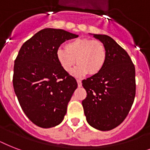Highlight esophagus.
Wrapping results in <instances>:
<instances>
[{
    "label": "esophagus",
    "instance_id": "1",
    "mask_svg": "<svg viewBox=\"0 0 150 150\" xmlns=\"http://www.w3.org/2000/svg\"><path fill=\"white\" fill-rule=\"evenodd\" d=\"M77 83H78V86L81 87L82 86V81L80 79H77Z\"/></svg>",
    "mask_w": 150,
    "mask_h": 150
}]
</instances>
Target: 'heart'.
Segmentation results:
<instances>
[{
	"label": "heart",
	"mask_w": 150,
	"mask_h": 150,
	"mask_svg": "<svg viewBox=\"0 0 150 150\" xmlns=\"http://www.w3.org/2000/svg\"><path fill=\"white\" fill-rule=\"evenodd\" d=\"M107 49L99 40L88 38L75 39L68 42L64 49H58L57 59L64 71L70 72L79 64L74 75L81 77L89 72L96 75L101 71L107 61Z\"/></svg>",
	"instance_id": "1"
}]
</instances>
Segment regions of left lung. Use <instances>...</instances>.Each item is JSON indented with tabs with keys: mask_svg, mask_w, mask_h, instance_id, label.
I'll list each match as a JSON object with an SVG mask.
<instances>
[{
	"mask_svg": "<svg viewBox=\"0 0 150 150\" xmlns=\"http://www.w3.org/2000/svg\"><path fill=\"white\" fill-rule=\"evenodd\" d=\"M103 43L107 57L101 71L82 80L87 96L82 100L87 122L100 131L121 125L135 96V68L128 53L107 35L93 34Z\"/></svg>",
	"mask_w": 150,
	"mask_h": 150,
	"instance_id": "left-lung-1",
	"label": "left lung"
}]
</instances>
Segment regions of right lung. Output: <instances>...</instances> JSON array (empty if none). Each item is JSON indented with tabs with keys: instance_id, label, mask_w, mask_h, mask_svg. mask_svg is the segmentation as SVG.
I'll return each mask as SVG.
<instances>
[{
	"instance_id": "obj_1",
	"label": "right lung",
	"mask_w": 150,
	"mask_h": 150,
	"mask_svg": "<svg viewBox=\"0 0 150 150\" xmlns=\"http://www.w3.org/2000/svg\"><path fill=\"white\" fill-rule=\"evenodd\" d=\"M78 35L63 29H42L23 43L15 61L13 86L28 118L43 128L58 125L78 84L57 59L61 44Z\"/></svg>"
}]
</instances>
